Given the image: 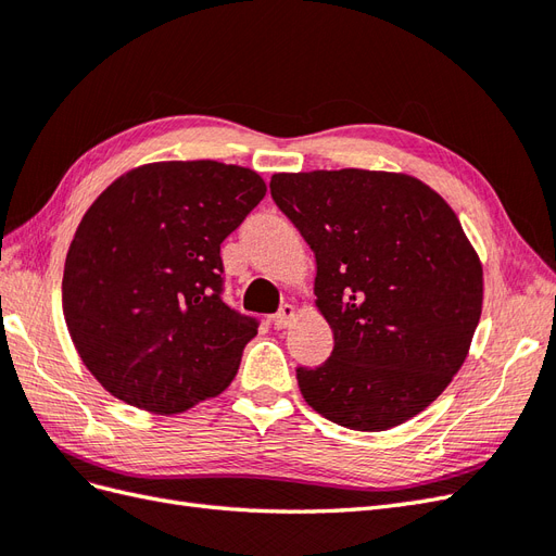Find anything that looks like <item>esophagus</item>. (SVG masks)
<instances>
[{"label":"esophagus","mask_w":556,"mask_h":556,"mask_svg":"<svg viewBox=\"0 0 556 556\" xmlns=\"http://www.w3.org/2000/svg\"><path fill=\"white\" fill-rule=\"evenodd\" d=\"M294 317H296V308H294L292 304H285V306L274 315V325H276L278 329H285V327H290V325L294 323Z\"/></svg>","instance_id":"1"}]
</instances>
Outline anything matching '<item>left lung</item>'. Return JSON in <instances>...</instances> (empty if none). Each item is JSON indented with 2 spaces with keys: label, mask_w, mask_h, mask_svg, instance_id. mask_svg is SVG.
Masks as SVG:
<instances>
[{
  "label": "left lung",
  "mask_w": 556,
  "mask_h": 556,
  "mask_svg": "<svg viewBox=\"0 0 556 556\" xmlns=\"http://www.w3.org/2000/svg\"><path fill=\"white\" fill-rule=\"evenodd\" d=\"M315 255L331 357L296 368L306 403L355 431L408 422L459 371L482 313V262L447 201L408 174H274Z\"/></svg>",
  "instance_id": "left-lung-1"
}]
</instances>
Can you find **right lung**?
Wrapping results in <instances>:
<instances>
[{
	"mask_svg": "<svg viewBox=\"0 0 556 556\" xmlns=\"http://www.w3.org/2000/svg\"><path fill=\"white\" fill-rule=\"evenodd\" d=\"M266 194L239 164L169 160L117 176L66 252L62 311L109 394L157 415L223 394L257 323L223 301L220 243Z\"/></svg>",
	"mask_w": 556,
	"mask_h": 556,
	"instance_id": "1",
	"label": "right lung"
}]
</instances>
